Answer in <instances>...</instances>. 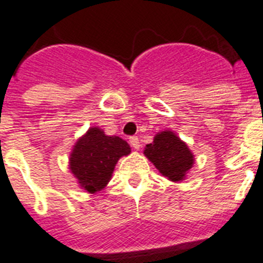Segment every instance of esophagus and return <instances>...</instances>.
Returning a JSON list of instances; mask_svg holds the SVG:
<instances>
[{
	"label": "esophagus",
	"mask_w": 263,
	"mask_h": 263,
	"mask_svg": "<svg viewBox=\"0 0 263 263\" xmlns=\"http://www.w3.org/2000/svg\"><path fill=\"white\" fill-rule=\"evenodd\" d=\"M129 144H131V146L132 148H135V149H139L140 146V140H139V137L137 136H131L129 137Z\"/></svg>",
	"instance_id": "obj_1"
}]
</instances>
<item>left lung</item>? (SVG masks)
Returning <instances> with one entry per match:
<instances>
[{
	"mask_svg": "<svg viewBox=\"0 0 263 263\" xmlns=\"http://www.w3.org/2000/svg\"><path fill=\"white\" fill-rule=\"evenodd\" d=\"M144 154L163 176L180 181L193 165V156L185 143L171 131H163L148 144Z\"/></svg>",
	"mask_w": 263,
	"mask_h": 263,
	"instance_id": "1",
	"label": "left lung"
}]
</instances>
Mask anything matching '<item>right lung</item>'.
I'll list each match as a JSON object with an SVG mask.
<instances>
[{
    "label": "right lung",
    "mask_w": 263,
    "mask_h": 263,
    "mask_svg": "<svg viewBox=\"0 0 263 263\" xmlns=\"http://www.w3.org/2000/svg\"><path fill=\"white\" fill-rule=\"evenodd\" d=\"M131 148L118 136H106L100 128H90L73 146L70 170L85 191L95 193L109 183L120 157Z\"/></svg>",
    "instance_id": "obj_1"
}]
</instances>
